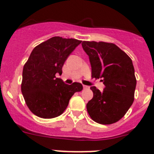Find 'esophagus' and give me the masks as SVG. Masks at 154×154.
I'll return each instance as SVG.
<instances>
[{
    "instance_id": "34e87169",
    "label": "esophagus",
    "mask_w": 154,
    "mask_h": 154,
    "mask_svg": "<svg viewBox=\"0 0 154 154\" xmlns=\"http://www.w3.org/2000/svg\"><path fill=\"white\" fill-rule=\"evenodd\" d=\"M88 88H89V86H87V85H83V89H88Z\"/></svg>"
}]
</instances>
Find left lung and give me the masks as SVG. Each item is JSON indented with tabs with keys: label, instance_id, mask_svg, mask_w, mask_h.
Segmentation results:
<instances>
[{
	"label": "left lung",
	"instance_id": "8db88e82",
	"mask_svg": "<svg viewBox=\"0 0 154 154\" xmlns=\"http://www.w3.org/2000/svg\"><path fill=\"white\" fill-rule=\"evenodd\" d=\"M89 58L92 77L102 79L103 92L91 86L93 97L87 103L90 117L100 124H112L126 113L134 100L137 79L131 58L118 46L103 42H82Z\"/></svg>",
	"mask_w": 154,
	"mask_h": 154
}]
</instances>
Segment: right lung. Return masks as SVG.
<instances>
[{
	"label": "right lung",
	"mask_w": 154,
	"mask_h": 154,
	"mask_svg": "<svg viewBox=\"0 0 154 154\" xmlns=\"http://www.w3.org/2000/svg\"><path fill=\"white\" fill-rule=\"evenodd\" d=\"M82 41L53 37L34 48L23 68L21 92L35 116L51 119L67 108L75 92L83 87L79 82L65 84L55 75H62L64 63Z\"/></svg>",
	"instance_id": "1"
}]
</instances>
